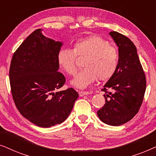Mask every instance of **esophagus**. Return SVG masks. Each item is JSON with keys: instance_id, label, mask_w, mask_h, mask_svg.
<instances>
[{"instance_id": "1", "label": "esophagus", "mask_w": 156, "mask_h": 156, "mask_svg": "<svg viewBox=\"0 0 156 156\" xmlns=\"http://www.w3.org/2000/svg\"><path fill=\"white\" fill-rule=\"evenodd\" d=\"M89 94H90V92H89V91H79L80 97H83V96Z\"/></svg>"}]
</instances>
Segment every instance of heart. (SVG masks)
Returning <instances> with one entry per match:
<instances>
[{
  "mask_svg": "<svg viewBox=\"0 0 156 156\" xmlns=\"http://www.w3.org/2000/svg\"><path fill=\"white\" fill-rule=\"evenodd\" d=\"M76 56L86 57L82 69L71 84L79 89H85L97 80L106 81L114 75L118 67L119 53L107 40L98 35H90L74 42L73 50L61 49L57 53L59 65L70 75L76 73Z\"/></svg>",
  "mask_w": 156,
  "mask_h": 156,
  "instance_id": "b5f03b06",
  "label": "heart"
}]
</instances>
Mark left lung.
<instances>
[{"label":"left lung","instance_id":"left-lung-1","mask_svg":"<svg viewBox=\"0 0 156 156\" xmlns=\"http://www.w3.org/2000/svg\"><path fill=\"white\" fill-rule=\"evenodd\" d=\"M119 48L118 67L104 84L105 104L97 112L104 123L118 126L129 121L137 114L146 91V81L137 50L133 42L118 32H110ZM108 89L112 92H107Z\"/></svg>","mask_w":156,"mask_h":156}]
</instances>
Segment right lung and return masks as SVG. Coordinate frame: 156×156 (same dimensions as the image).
<instances>
[{
	"mask_svg": "<svg viewBox=\"0 0 156 156\" xmlns=\"http://www.w3.org/2000/svg\"><path fill=\"white\" fill-rule=\"evenodd\" d=\"M42 30L32 33L15 52L9 77L20 114L37 126L49 128L67 119L79 94L72 88L57 91L65 83L57 62L63 43L45 37Z\"/></svg>",
	"mask_w": 156,
	"mask_h": 156,
	"instance_id": "right-lung-1",
	"label": "right lung"
}]
</instances>
